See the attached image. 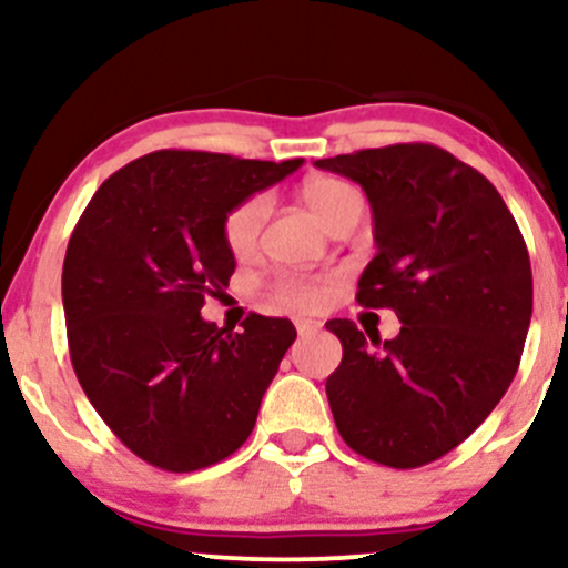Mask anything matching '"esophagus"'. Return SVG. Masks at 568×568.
<instances>
[{"mask_svg":"<svg viewBox=\"0 0 568 568\" xmlns=\"http://www.w3.org/2000/svg\"><path fill=\"white\" fill-rule=\"evenodd\" d=\"M321 328H323L321 321H306V317H302V321H296L298 336H312V334H317V331H321Z\"/></svg>","mask_w":568,"mask_h":568,"instance_id":"obj_1","label":"esophagus"}]
</instances>
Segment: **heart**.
Returning a JSON list of instances; mask_svg holds the SVG:
<instances>
[{"instance_id": "1", "label": "heart", "mask_w": 568, "mask_h": 568, "mask_svg": "<svg viewBox=\"0 0 568 568\" xmlns=\"http://www.w3.org/2000/svg\"><path fill=\"white\" fill-rule=\"evenodd\" d=\"M306 205L317 213L325 226H334L352 207H361V197L349 184L328 175H317L302 186ZM266 216H270V197L266 194H251L232 207L224 216V243L234 256H247L258 243V234ZM334 277L331 275H277L272 280L270 293L277 304L291 310H312L328 298Z\"/></svg>"}]
</instances>
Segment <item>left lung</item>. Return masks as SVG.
<instances>
[{"instance_id":"obj_1","label":"left lung","mask_w":568,"mask_h":568,"mask_svg":"<svg viewBox=\"0 0 568 568\" xmlns=\"http://www.w3.org/2000/svg\"><path fill=\"white\" fill-rule=\"evenodd\" d=\"M315 165L366 192L379 251L355 298L403 323L384 344L325 323L344 352L325 395L352 452L414 470L473 435L510 387L531 323L529 251L491 181L433 143Z\"/></svg>"}]
</instances>
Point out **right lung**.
I'll list each match as a JSON object with an SVG mask.
<instances>
[{
	"label": "right lung",
	"mask_w": 568,
	"mask_h": 568,
	"mask_svg": "<svg viewBox=\"0 0 568 568\" xmlns=\"http://www.w3.org/2000/svg\"><path fill=\"white\" fill-rule=\"evenodd\" d=\"M302 162L160 149L109 175L77 221L61 280L71 366L146 465L202 470L256 425L296 328L251 312L232 334L200 310L234 272L226 213Z\"/></svg>",
	"instance_id": "obj_1"
}]
</instances>
